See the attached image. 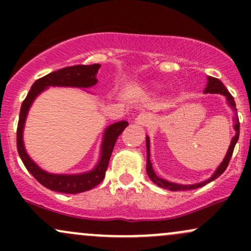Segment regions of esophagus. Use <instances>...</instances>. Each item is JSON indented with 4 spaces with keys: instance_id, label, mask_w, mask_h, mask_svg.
<instances>
[{
    "instance_id": "1",
    "label": "esophagus",
    "mask_w": 251,
    "mask_h": 251,
    "mask_svg": "<svg viewBox=\"0 0 251 251\" xmlns=\"http://www.w3.org/2000/svg\"><path fill=\"white\" fill-rule=\"evenodd\" d=\"M137 123L140 124V125H148V124L151 122V117L146 113H142L137 117Z\"/></svg>"
}]
</instances>
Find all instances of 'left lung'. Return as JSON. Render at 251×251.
<instances>
[{"label":"left lung","mask_w":251,"mask_h":251,"mask_svg":"<svg viewBox=\"0 0 251 251\" xmlns=\"http://www.w3.org/2000/svg\"><path fill=\"white\" fill-rule=\"evenodd\" d=\"M204 92H205V93H217V94H222V96L226 97L227 103H229V105L236 111V108H235L236 103H235L234 97L229 93V91L226 88V86L223 85V82H222L221 80H218L217 77H212V76L208 77V86H206L205 91ZM235 129H236V135L232 138L231 144H230L229 150H227V153L226 155V158H224V160L220 165V168L216 170V172L212 175V177L209 178L208 180L201 181V183H198V184H194V185H179V184L170 183V181H168V180H164V179H162V178L157 177V175L154 174L153 169H152L151 160H150V142H149V137H148L146 138V148H148V164H146V172H148L150 179L153 181V183L157 184L158 186H160V188L171 190V191H180V190H194V189L201 188V186L205 185V184L210 183V181L215 180L216 178L220 177V176L223 174L224 171H226L227 165H229L230 159H231L232 152H234L235 145H236V143H237L238 137H240V120H238V117L236 118Z\"/></svg>","instance_id":"obj_1"}]
</instances>
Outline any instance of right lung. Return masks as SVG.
Instances as JSON below:
<instances>
[{"mask_svg":"<svg viewBox=\"0 0 251 251\" xmlns=\"http://www.w3.org/2000/svg\"><path fill=\"white\" fill-rule=\"evenodd\" d=\"M99 68L100 65L94 63V65H75L51 72V73L42 76L41 79L36 80L33 83L29 93L27 94L24 102H22L16 131L17 152H19L20 157H21L22 162H24L28 171L45 188L53 190V191L62 192V194H79V192L93 189L98 184L101 183L105 178L112 151L116 145L118 137L123 133L124 129L127 127V122H119L108 126L105 131V137H103L101 159H100L97 168L88 174L74 176L47 174L28 157V154L25 153L24 142H22V129H24L25 117H27L28 109H29L31 102L37 94L41 93L43 89L47 88L48 86H71V87L82 88L91 87L98 82L96 74Z\"/></svg>","mask_w":251,"mask_h":251,"instance_id":"obj_1","label":"right lung"}]
</instances>
